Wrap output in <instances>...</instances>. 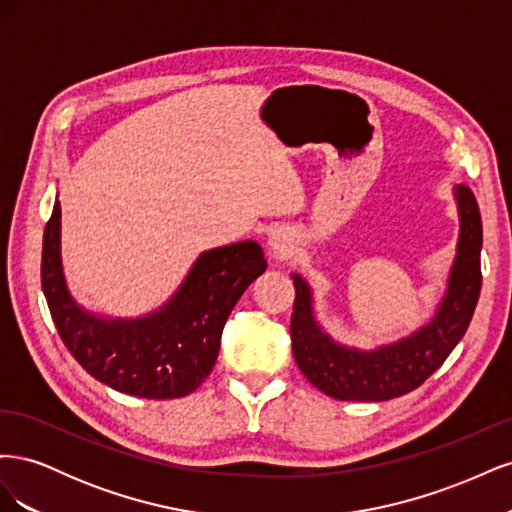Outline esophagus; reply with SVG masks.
Masks as SVG:
<instances>
[{
  "instance_id": "obj_1",
  "label": "esophagus",
  "mask_w": 512,
  "mask_h": 512,
  "mask_svg": "<svg viewBox=\"0 0 512 512\" xmlns=\"http://www.w3.org/2000/svg\"><path fill=\"white\" fill-rule=\"evenodd\" d=\"M269 247H271L273 258H286L292 252V237L286 230H277L269 239Z\"/></svg>"
}]
</instances>
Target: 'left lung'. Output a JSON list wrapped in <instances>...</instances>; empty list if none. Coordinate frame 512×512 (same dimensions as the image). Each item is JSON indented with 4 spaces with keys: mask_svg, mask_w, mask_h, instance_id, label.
<instances>
[{
    "mask_svg": "<svg viewBox=\"0 0 512 512\" xmlns=\"http://www.w3.org/2000/svg\"><path fill=\"white\" fill-rule=\"evenodd\" d=\"M455 198L459 241L448 288L436 316L410 337L369 352L333 342L314 318L312 290L301 275H292V354L303 376L324 395L342 401H386L406 395L421 386L466 335L483 282V224L468 185H457Z\"/></svg>",
    "mask_w": 512,
    "mask_h": 512,
    "instance_id": "obj_1",
    "label": "left lung"
}]
</instances>
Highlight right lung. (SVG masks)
<instances>
[{
    "label": "right lung",
    "mask_w": 512,
    "mask_h": 512,
    "mask_svg": "<svg viewBox=\"0 0 512 512\" xmlns=\"http://www.w3.org/2000/svg\"><path fill=\"white\" fill-rule=\"evenodd\" d=\"M59 200L44 228L42 290L61 342L89 376L119 393L173 399L196 391L218 361L224 324L265 273L256 241L203 252L164 307L136 320L89 314L70 297L59 254Z\"/></svg>",
    "instance_id": "obj_1"
}]
</instances>
